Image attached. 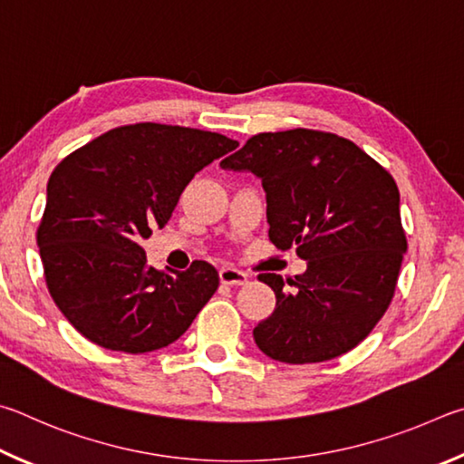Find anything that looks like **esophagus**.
<instances>
[{
  "label": "esophagus",
  "instance_id": "obj_1",
  "mask_svg": "<svg viewBox=\"0 0 464 464\" xmlns=\"http://www.w3.org/2000/svg\"><path fill=\"white\" fill-rule=\"evenodd\" d=\"M218 275H219V281H222L224 285H245V283L248 281L246 273L232 269V266H222Z\"/></svg>",
  "mask_w": 464,
  "mask_h": 464
}]
</instances>
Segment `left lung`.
<instances>
[{
	"instance_id": "1",
	"label": "left lung",
	"mask_w": 464,
	"mask_h": 464,
	"mask_svg": "<svg viewBox=\"0 0 464 464\" xmlns=\"http://www.w3.org/2000/svg\"><path fill=\"white\" fill-rule=\"evenodd\" d=\"M263 181L269 238L295 246L305 271L263 273L277 297L256 346L289 364L336 359L369 336L392 304L408 250L393 177L354 142L318 130L256 134L219 162Z\"/></svg>"
}]
</instances>
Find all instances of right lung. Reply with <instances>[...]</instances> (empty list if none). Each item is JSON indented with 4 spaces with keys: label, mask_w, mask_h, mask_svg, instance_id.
<instances>
[{
    "label": "right lung",
    "mask_w": 464,
    "mask_h": 464,
    "mask_svg": "<svg viewBox=\"0 0 464 464\" xmlns=\"http://www.w3.org/2000/svg\"><path fill=\"white\" fill-rule=\"evenodd\" d=\"M237 146L206 130L144 121L110 130L53 170L38 248L48 291L79 334L130 354L185 334L218 289V271L195 261L185 273H160L142 240L167 226L191 179Z\"/></svg>",
    "instance_id": "right-lung-1"
}]
</instances>
